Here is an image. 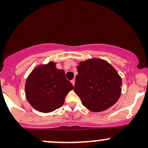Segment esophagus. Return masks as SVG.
<instances>
[{
    "instance_id": "34e87169",
    "label": "esophagus",
    "mask_w": 148,
    "mask_h": 148,
    "mask_svg": "<svg viewBox=\"0 0 148 148\" xmlns=\"http://www.w3.org/2000/svg\"><path fill=\"white\" fill-rule=\"evenodd\" d=\"M71 82H72L73 86H74V84H75V79H72V81H71Z\"/></svg>"
}]
</instances>
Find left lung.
Instances as JSON below:
<instances>
[{"label": "left lung", "instance_id": "8db88e82", "mask_svg": "<svg viewBox=\"0 0 148 148\" xmlns=\"http://www.w3.org/2000/svg\"><path fill=\"white\" fill-rule=\"evenodd\" d=\"M77 71L74 92L88 109L101 112L117 102L122 79L111 64L99 58L88 59L80 62Z\"/></svg>", "mask_w": 148, "mask_h": 148}]
</instances>
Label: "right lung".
<instances>
[{
    "label": "right lung",
    "mask_w": 148,
    "mask_h": 148,
    "mask_svg": "<svg viewBox=\"0 0 148 148\" xmlns=\"http://www.w3.org/2000/svg\"><path fill=\"white\" fill-rule=\"evenodd\" d=\"M74 86L65 77L62 69L54 62L34 69L26 79L25 92L28 102L42 113H49L63 104L64 98Z\"/></svg>",
    "instance_id": "1"
}]
</instances>
